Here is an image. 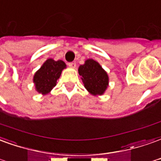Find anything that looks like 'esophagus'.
Masks as SVG:
<instances>
[{"instance_id":"1","label":"esophagus","mask_w":161,"mask_h":161,"mask_svg":"<svg viewBox=\"0 0 161 161\" xmlns=\"http://www.w3.org/2000/svg\"><path fill=\"white\" fill-rule=\"evenodd\" d=\"M68 65L69 67H71V68H75L76 67V63L75 62H72V63H68Z\"/></svg>"}]
</instances>
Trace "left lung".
<instances>
[{"label": "left lung", "mask_w": 161, "mask_h": 161, "mask_svg": "<svg viewBox=\"0 0 161 161\" xmlns=\"http://www.w3.org/2000/svg\"><path fill=\"white\" fill-rule=\"evenodd\" d=\"M80 75L86 90L93 95H101L107 88L109 78L106 72L96 61L86 60L79 68Z\"/></svg>", "instance_id": "obj_1"}]
</instances>
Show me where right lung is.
Masks as SVG:
<instances>
[{
	"label": "right lung",
	"mask_w": 161,
	"mask_h": 161,
	"mask_svg": "<svg viewBox=\"0 0 161 161\" xmlns=\"http://www.w3.org/2000/svg\"><path fill=\"white\" fill-rule=\"evenodd\" d=\"M64 68H66V64L61 60H47L34 75L33 81L37 92L42 94L50 92L56 85V80L60 77L62 70Z\"/></svg>",
	"instance_id": "right-lung-1"
}]
</instances>
